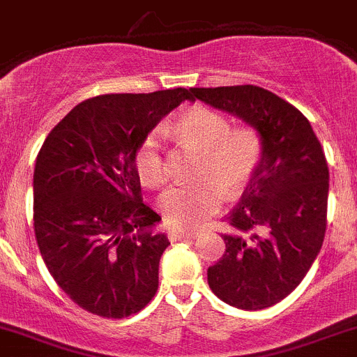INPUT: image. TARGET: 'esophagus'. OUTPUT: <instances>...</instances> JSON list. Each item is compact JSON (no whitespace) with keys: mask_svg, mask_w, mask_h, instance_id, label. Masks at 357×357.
Listing matches in <instances>:
<instances>
[{"mask_svg":"<svg viewBox=\"0 0 357 357\" xmlns=\"http://www.w3.org/2000/svg\"><path fill=\"white\" fill-rule=\"evenodd\" d=\"M199 233L195 229H181V228H171L169 229V238L171 242H178V240H185V238H195Z\"/></svg>","mask_w":357,"mask_h":357,"instance_id":"obj_1","label":"esophagus"}]
</instances>
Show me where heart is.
I'll list each match as a JSON object with an SVG mask.
<instances>
[{"label": "heart", "mask_w": 357, "mask_h": 357, "mask_svg": "<svg viewBox=\"0 0 357 357\" xmlns=\"http://www.w3.org/2000/svg\"><path fill=\"white\" fill-rule=\"evenodd\" d=\"M176 132L183 142L202 152L197 169L199 181L171 186L158 200L165 221L172 226H192L214 214L222 202V190L235 197L245 190L261 162V142L248 128H231L228 119L208 107H192L178 119ZM135 167L146 186L167 179L164 143L158 129L143 136L135 153Z\"/></svg>", "instance_id": "1"}]
</instances>
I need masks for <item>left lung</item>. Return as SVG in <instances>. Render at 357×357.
Masks as SVG:
<instances>
[{
	"instance_id": "left-lung-1",
	"label": "left lung",
	"mask_w": 357,
	"mask_h": 357,
	"mask_svg": "<svg viewBox=\"0 0 357 357\" xmlns=\"http://www.w3.org/2000/svg\"><path fill=\"white\" fill-rule=\"evenodd\" d=\"M192 100L228 112L254 128L261 162L229 212L226 252L207 269L226 304L259 311L283 301L321 250L328 205V165L307 119L259 86L192 88Z\"/></svg>"
}]
</instances>
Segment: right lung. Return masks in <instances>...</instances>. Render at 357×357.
Instances as JSON below:
<instances>
[{
	"label": "right lung",
	"instance_id": "right-lung-1",
	"mask_svg": "<svg viewBox=\"0 0 357 357\" xmlns=\"http://www.w3.org/2000/svg\"><path fill=\"white\" fill-rule=\"evenodd\" d=\"M185 100V88L95 96L68 112L39 150V252L60 289L93 314L131 316L158 289V262L171 243L155 231L160 215L143 204L135 153Z\"/></svg>",
	"mask_w": 357,
	"mask_h": 357
}]
</instances>
